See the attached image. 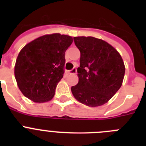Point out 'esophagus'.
Here are the masks:
<instances>
[{"mask_svg":"<svg viewBox=\"0 0 146 146\" xmlns=\"http://www.w3.org/2000/svg\"><path fill=\"white\" fill-rule=\"evenodd\" d=\"M68 73L70 74H76V73H77V69H76V68H73L72 70L68 71Z\"/></svg>","mask_w":146,"mask_h":146,"instance_id":"obj_1","label":"esophagus"}]
</instances>
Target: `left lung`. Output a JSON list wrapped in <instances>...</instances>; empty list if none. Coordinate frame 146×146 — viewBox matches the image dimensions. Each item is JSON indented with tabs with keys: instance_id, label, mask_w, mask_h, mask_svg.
Listing matches in <instances>:
<instances>
[{
	"instance_id": "obj_1",
	"label": "left lung",
	"mask_w": 146,
	"mask_h": 146,
	"mask_svg": "<svg viewBox=\"0 0 146 146\" xmlns=\"http://www.w3.org/2000/svg\"><path fill=\"white\" fill-rule=\"evenodd\" d=\"M80 52L79 82L71 90L77 101L88 107L108 102L121 88L125 66L119 52L108 42L92 36L74 37Z\"/></svg>"
}]
</instances>
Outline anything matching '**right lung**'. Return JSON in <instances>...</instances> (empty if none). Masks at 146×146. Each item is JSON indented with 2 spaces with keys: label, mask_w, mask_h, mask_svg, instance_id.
Segmentation results:
<instances>
[{
  "label": "right lung",
  "mask_w": 146,
  "mask_h": 146,
  "mask_svg": "<svg viewBox=\"0 0 146 146\" xmlns=\"http://www.w3.org/2000/svg\"><path fill=\"white\" fill-rule=\"evenodd\" d=\"M72 37L60 33L44 35L20 50L15 66L18 88L25 97L36 103L50 101L64 77L65 52Z\"/></svg>",
  "instance_id": "1"
}]
</instances>
